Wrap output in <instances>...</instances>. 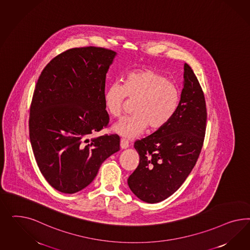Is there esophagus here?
<instances>
[{
	"label": "esophagus",
	"mask_w": 250,
	"mask_h": 250,
	"mask_svg": "<svg viewBox=\"0 0 250 250\" xmlns=\"http://www.w3.org/2000/svg\"><path fill=\"white\" fill-rule=\"evenodd\" d=\"M120 146H121V147L123 149L127 148L129 146L128 140H126V139H125V138H122L121 141H120Z\"/></svg>",
	"instance_id": "esophagus-1"
}]
</instances>
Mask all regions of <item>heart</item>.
Returning a JSON list of instances; mask_svg holds the SVG:
<instances>
[{
	"label": "heart",
	"instance_id": "obj_1",
	"mask_svg": "<svg viewBox=\"0 0 250 250\" xmlns=\"http://www.w3.org/2000/svg\"><path fill=\"white\" fill-rule=\"evenodd\" d=\"M125 97L136 101L134 114L122 118L113 130L126 138L139 136L147 127L150 131L164 127L180 104L177 85L150 68L132 70L125 76L123 85L115 83L107 88L104 92L106 110L114 117H119Z\"/></svg>",
	"mask_w": 250,
	"mask_h": 250
}]
</instances>
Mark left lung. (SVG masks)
I'll return each mask as SVG.
<instances>
[{
  "label": "left lung",
  "instance_id": "left-lung-1",
  "mask_svg": "<svg viewBox=\"0 0 250 250\" xmlns=\"http://www.w3.org/2000/svg\"><path fill=\"white\" fill-rule=\"evenodd\" d=\"M180 104L171 120L135 142L139 164L129 176L133 193L148 204L172 195L196 164L205 141L207 111L205 94L193 70L184 64Z\"/></svg>",
  "mask_w": 250,
  "mask_h": 250
}]
</instances>
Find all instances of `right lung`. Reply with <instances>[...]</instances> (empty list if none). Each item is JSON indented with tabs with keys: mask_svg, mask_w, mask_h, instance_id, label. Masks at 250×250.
Masks as SVG:
<instances>
[{
	"mask_svg": "<svg viewBox=\"0 0 250 250\" xmlns=\"http://www.w3.org/2000/svg\"><path fill=\"white\" fill-rule=\"evenodd\" d=\"M116 53L104 47L70 48L56 56L36 84L29 137L38 167L54 189L75 193L87 187L102 163L120 149L107 127L106 73Z\"/></svg>",
	"mask_w": 250,
	"mask_h": 250,
	"instance_id": "add662e5",
	"label": "right lung"
}]
</instances>
